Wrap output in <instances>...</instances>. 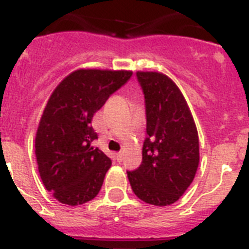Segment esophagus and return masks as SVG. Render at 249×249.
I'll list each match as a JSON object with an SVG mask.
<instances>
[{
	"label": "esophagus",
	"mask_w": 249,
	"mask_h": 249,
	"mask_svg": "<svg viewBox=\"0 0 249 249\" xmlns=\"http://www.w3.org/2000/svg\"><path fill=\"white\" fill-rule=\"evenodd\" d=\"M115 158H116V161H118V162H120V161L123 160V154H122V152H118Z\"/></svg>",
	"instance_id": "34e87169"
}]
</instances>
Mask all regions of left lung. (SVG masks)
I'll return each instance as SVG.
<instances>
[{
    "mask_svg": "<svg viewBox=\"0 0 249 249\" xmlns=\"http://www.w3.org/2000/svg\"><path fill=\"white\" fill-rule=\"evenodd\" d=\"M145 98L147 136L142 161L126 171L134 194L144 202L169 206L187 190L196 175L200 150L194 118L178 86L158 71H138Z\"/></svg>",
    "mask_w": 249,
    "mask_h": 249,
    "instance_id": "obj_1",
    "label": "left lung"
}]
</instances>
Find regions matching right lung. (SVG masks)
Listing matches in <instances>:
<instances>
[{
  "label": "right lung",
  "instance_id": "obj_1",
  "mask_svg": "<svg viewBox=\"0 0 249 249\" xmlns=\"http://www.w3.org/2000/svg\"><path fill=\"white\" fill-rule=\"evenodd\" d=\"M133 71L79 69L64 78L44 108L36 134V158L43 185L59 202L83 205L102 189L111 160L93 146V115Z\"/></svg>",
  "mask_w": 249,
  "mask_h": 249
}]
</instances>
